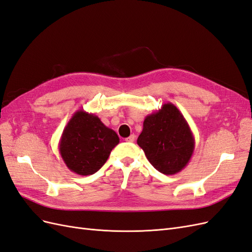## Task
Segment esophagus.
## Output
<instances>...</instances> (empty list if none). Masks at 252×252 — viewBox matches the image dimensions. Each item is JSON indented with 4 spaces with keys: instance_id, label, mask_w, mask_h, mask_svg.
Listing matches in <instances>:
<instances>
[{
    "instance_id": "esophagus-1",
    "label": "esophagus",
    "mask_w": 252,
    "mask_h": 252,
    "mask_svg": "<svg viewBox=\"0 0 252 252\" xmlns=\"http://www.w3.org/2000/svg\"><path fill=\"white\" fill-rule=\"evenodd\" d=\"M134 139H135L134 134H131L130 136H128V138H126V139H125V141H126V142H129V143H132V142L134 141Z\"/></svg>"
}]
</instances>
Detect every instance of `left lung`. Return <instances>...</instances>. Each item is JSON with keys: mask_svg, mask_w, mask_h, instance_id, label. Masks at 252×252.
<instances>
[{"mask_svg": "<svg viewBox=\"0 0 252 252\" xmlns=\"http://www.w3.org/2000/svg\"><path fill=\"white\" fill-rule=\"evenodd\" d=\"M136 142L150 164L166 175L185 168L195 145L186 119L177 106L169 102L145 118Z\"/></svg>", "mask_w": 252, "mask_h": 252, "instance_id": "8db88e82", "label": "left lung"}]
</instances>
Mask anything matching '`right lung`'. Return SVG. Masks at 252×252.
Returning <instances> with one entry per match:
<instances>
[{
	"mask_svg": "<svg viewBox=\"0 0 252 252\" xmlns=\"http://www.w3.org/2000/svg\"><path fill=\"white\" fill-rule=\"evenodd\" d=\"M119 142L116 131L105 126L100 118L80 109L65 126L59 151L70 171L90 175L106 163Z\"/></svg>",
	"mask_w": 252,
	"mask_h": 252,
	"instance_id": "add662e5",
	"label": "right lung"
}]
</instances>
